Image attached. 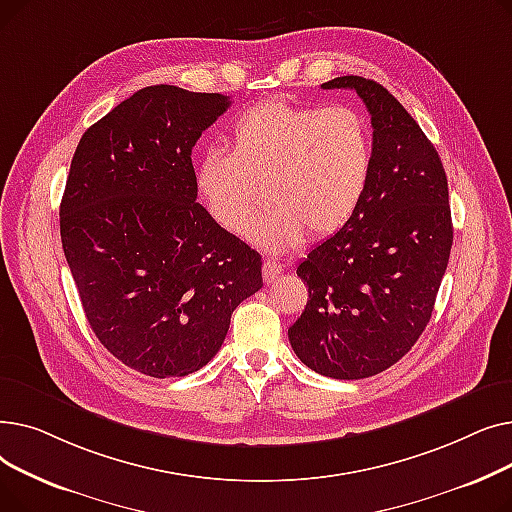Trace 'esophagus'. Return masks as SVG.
<instances>
[{
	"label": "esophagus",
	"mask_w": 512,
	"mask_h": 512,
	"mask_svg": "<svg viewBox=\"0 0 512 512\" xmlns=\"http://www.w3.org/2000/svg\"><path fill=\"white\" fill-rule=\"evenodd\" d=\"M280 274H282V265L278 261H272V259L263 261V280L265 282H274L276 278H280Z\"/></svg>",
	"instance_id": "34e87169"
}]
</instances>
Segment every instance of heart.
Segmentation results:
<instances>
[{
	"label": "heart",
	"instance_id": "heart-1",
	"mask_svg": "<svg viewBox=\"0 0 512 512\" xmlns=\"http://www.w3.org/2000/svg\"><path fill=\"white\" fill-rule=\"evenodd\" d=\"M232 151L207 149L197 188L211 218L242 232L266 186L271 209L245 236L263 251L297 249L307 232H340L359 209L373 168V132L353 105L261 101L232 124Z\"/></svg>",
	"mask_w": 512,
	"mask_h": 512
}]
</instances>
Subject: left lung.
Returning <instances> with one entry per match:
<instances>
[{"mask_svg": "<svg viewBox=\"0 0 512 512\" xmlns=\"http://www.w3.org/2000/svg\"><path fill=\"white\" fill-rule=\"evenodd\" d=\"M321 87L363 99L373 168L351 222L297 267L309 301L288 340L309 369L363 380L405 357L432 317L452 247L448 180L432 141L382 85L338 76Z\"/></svg>", "mask_w": 512, "mask_h": 512, "instance_id": "obj_1", "label": "left lung"}]
</instances>
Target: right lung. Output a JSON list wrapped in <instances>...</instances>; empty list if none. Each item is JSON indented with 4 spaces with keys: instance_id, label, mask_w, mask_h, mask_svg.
<instances>
[{
    "instance_id": "1",
    "label": "right lung",
    "mask_w": 512,
    "mask_h": 512,
    "mask_svg": "<svg viewBox=\"0 0 512 512\" xmlns=\"http://www.w3.org/2000/svg\"><path fill=\"white\" fill-rule=\"evenodd\" d=\"M220 93L145 87L80 139L60 205L66 261L91 330L126 367L182 378L207 365L261 257L197 203L193 147Z\"/></svg>"
}]
</instances>
